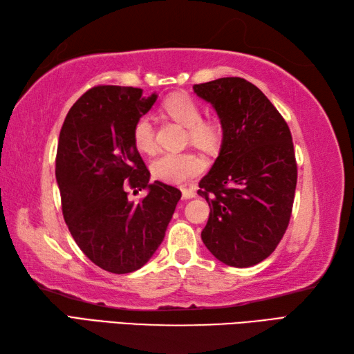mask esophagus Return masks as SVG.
Listing matches in <instances>:
<instances>
[{
  "instance_id": "obj_1",
  "label": "esophagus",
  "mask_w": 354,
  "mask_h": 354,
  "mask_svg": "<svg viewBox=\"0 0 354 354\" xmlns=\"http://www.w3.org/2000/svg\"><path fill=\"white\" fill-rule=\"evenodd\" d=\"M196 196V192H194L193 189H183V198L184 199H192Z\"/></svg>"
}]
</instances>
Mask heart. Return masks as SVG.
Here are the masks:
<instances>
[{
	"label": "heart",
	"mask_w": 354,
	"mask_h": 354,
	"mask_svg": "<svg viewBox=\"0 0 354 354\" xmlns=\"http://www.w3.org/2000/svg\"><path fill=\"white\" fill-rule=\"evenodd\" d=\"M162 108L173 120L187 127L189 140L193 146L199 147L207 153H214L221 149L223 142L222 123L216 118H202L199 103L192 99L190 95H173L164 102ZM132 138L135 147L140 152H155V131L149 117H141L137 120V123L133 124ZM204 167V161L192 152L164 153L153 161L152 173L160 181L181 185L201 175Z\"/></svg>",
	"instance_id": "b5f03b06"
}]
</instances>
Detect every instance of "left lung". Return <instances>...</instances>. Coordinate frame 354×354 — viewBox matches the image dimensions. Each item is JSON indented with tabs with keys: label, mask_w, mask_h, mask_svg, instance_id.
Wrapping results in <instances>:
<instances>
[{
	"label": "left lung",
	"mask_w": 354,
	"mask_h": 354,
	"mask_svg": "<svg viewBox=\"0 0 354 354\" xmlns=\"http://www.w3.org/2000/svg\"><path fill=\"white\" fill-rule=\"evenodd\" d=\"M193 89L213 104L223 126L221 153L199 183L209 205L202 242L225 265L254 266L275 251L289 227L298 173L290 129L242 77Z\"/></svg>",
	"instance_id": "obj_1"
}]
</instances>
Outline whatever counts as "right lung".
<instances>
[{
	"mask_svg": "<svg viewBox=\"0 0 354 354\" xmlns=\"http://www.w3.org/2000/svg\"><path fill=\"white\" fill-rule=\"evenodd\" d=\"M140 88L99 85L73 104L59 135L56 179L62 214L77 246L112 274L145 266L161 245L181 190L160 181L133 145L137 120L156 95ZM147 189L138 205L127 189ZM138 193V192H137Z\"/></svg>",
	"mask_w": 354,
	"mask_h": 354,
	"instance_id": "obj_1",
	"label": "right lung"
}]
</instances>
